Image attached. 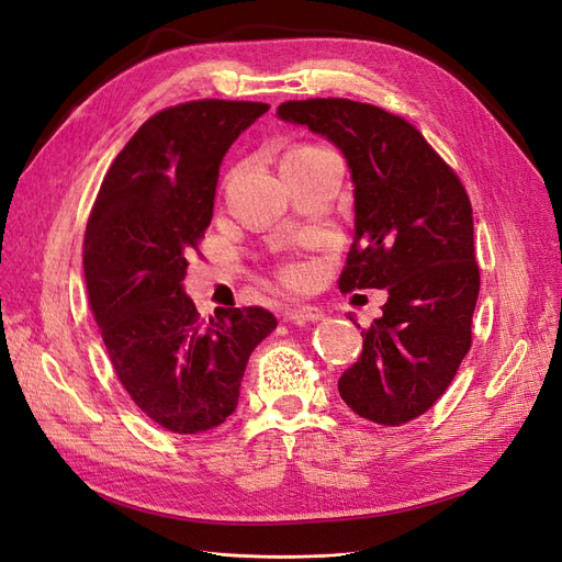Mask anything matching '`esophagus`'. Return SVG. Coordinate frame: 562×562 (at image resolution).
Returning a JSON list of instances; mask_svg holds the SVG:
<instances>
[{"mask_svg":"<svg viewBox=\"0 0 562 562\" xmlns=\"http://www.w3.org/2000/svg\"><path fill=\"white\" fill-rule=\"evenodd\" d=\"M282 317L289 319V322L305 324V322H317V319H322L324 313L319 311V307H313V305H296V307H289V311H284Z\"/></svg>","mask_w":562,"mask_h":562,"instance_id":"esophagus-1","label":"esophagus"}]
</instances>
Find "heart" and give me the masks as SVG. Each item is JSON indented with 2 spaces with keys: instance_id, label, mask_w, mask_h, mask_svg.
Listing matches in <instances>:
<instances>
[{
  "instance_id": "obj_1",
  "label": "heart",
  "mask_w": 562,
  "mask_h": 562,
  "mask_svg": "<svg viewBox=\"0 0 562 562\" xmlns=\"http://www.w3.org/2000/svg\"><path fill=\"white\" fill-rule=\"evenodd\" d=\"M324 149L322 147H315V144H299V147H294V149H289L286 154H284V158H282V166H286V162H296V160H303V158H311V156H317V154H322ZM280 276H282V280L284 282H289V284H301L303 280H305V268L303 266H284L282 270H280Z\"/></svg>"
}]
</instances>
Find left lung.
Masks as SVG:
<instances>
[{
    "label": "left lung",
    "instance_id": "obj_1",
    "mask_svg": "<svg viewBox=\"0 0 562 562\" xmlns=\"http://www.w3.org/2000/svg\"><path fill=\"white\" fill-rule=\"evenodd\" d=\"M278 116L331 139L355 184V238L342 294L385 289L383 317L361 331L340 400L385 427L437 404L472 348L481 273L472 203L460 177L406 119L346 98L289 100Z\"/></svg>",
    "mask_w": 562,
    "mask_h": 562
}]
</instances>
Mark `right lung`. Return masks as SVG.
I'll return each instance as SVG.
<instances>
[{
  "label": "right lung",
  "instance_id": "right-lung-1",
  "mask_svg": "<svg viewBox=\"0 0 562 562\" xmlns=\"http://www.w3.org/2000/svg\"><path fill=\"white\" fill-rule=\"evenodd\" d=\"M266 112L235 100L160 110L114 158L88 216L83 276L106 355L135 406L175 434L228 418L251 350L278 327L261 305L220 307L207 322L182 289L222 158Z\"/></svg>",
  "mask_w": 562,
  "mask_h": 562
}]
</instances>
